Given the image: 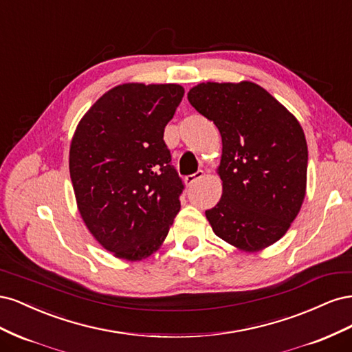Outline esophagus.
I'll return each instance as SVG.
<instances>
[{
  "mask_svg": "<svg viewBox=\"0 0 352 352\" xmlns=\"http://www.w3.org/2000/svg\"><path fill=\"white\" fill-rule=\"evenodd\" d=\"M204 177V172H202V170H198L197 173H194V175H189V176H186L185 177V185L186 186H192L197 180H199V179H202Z\"/></svg>",
  "mask_w": 352,
  "mask_h": 352,
  "instance_id": "obj_1",
  "label": "esophagus"
}]
</instances>
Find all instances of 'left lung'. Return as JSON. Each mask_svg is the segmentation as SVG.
Masks as SVG:
<instances>
[{"instance_id":"left-lung-1","label":"left lung","mask_w":352,"mask_h":352,"mask_svg":"<svg viewBox=\"0 0 352 352\" xmlns=\"http://www.w3.org/2000/svg\"><path fill=\"white\" fill-rule=\"evenodd\" d=\"M192 107L217 126L223 194L206 211L212 232L241 251L278 242L301 210L308 150L296 117L260 85L202 82Z\"/></svg>"}]
</instances>
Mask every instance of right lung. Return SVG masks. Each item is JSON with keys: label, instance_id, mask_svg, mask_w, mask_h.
I'll list each match as a JSON object with an SVG mask.
<instances>
[{"label": "right lung", "instance_id": "obj_1", "mask_svg": "<svg viewBox=\"0 0 352 352\" xmlns=\"http://www.w3.org/2000/svg\"><path fill=\"white\" fill-rule=\"evenodd\" d=\"M184 94L176 83L117 85L74 131L69 168L78 208L117 258L150 257L180 210L184 184L163 135Z\"/></svg>", "mask_w": 352, "mask_h": 352}]
</instances>
